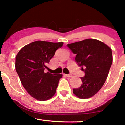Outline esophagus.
Here are the masks:
<instances>
[{
	"label": "esophagus",
	"instance_id": "1",
	"mask_svg": "<svg viewBox=\"0 0 125 125\" xmlns=\"http://www.w3.org/2000/svg\"><path fill=\"white\" fill-rule=\"evenodd\" d=\"M66 76H67V77H71L72 76V75L71 74H65Z\"/></svg>",
	"mask_w": 125,
	"mask_h": 125
}]
</instances>
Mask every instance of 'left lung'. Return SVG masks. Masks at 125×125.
Wrapping results in <instances>:
<instances>
[{"mask_svg": "<svg viewBox=\"0 0 125 125\" xmlns=\"http://www.w3.org/2000/svg\"><path fill=\"white\" fill-rule=\"evenodd\" d=\"M75 54V61L85 75L81 77L82 85L73 89V92L81 99H87L96 94L103 86L112 63V50L98 40L87 39L68 44Z\"/></svg>", "mask_w": 125, "mask_h": 125, "instance_id": "8db88e82", "label": "left lung"}]
</instances>
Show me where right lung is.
<instances>
[{
    "mask_svg": "<svg viewBox=\"0 0 125 125\" xmlns=\"http://www.w3.org/2000/svg\"><path fill=\"white\" fill-rule=\"evenodd\" d=\"M63 43L38 41L26 45L16 57L15 68L21 84L31 97L46 100L56 92L62 74L44 72L55 52Z\"/></svg>",
    "mask_w": 125,
    "mask_h": 125,
    "instance_id": "1",
    "label": "right lung"
}]
</instances>
